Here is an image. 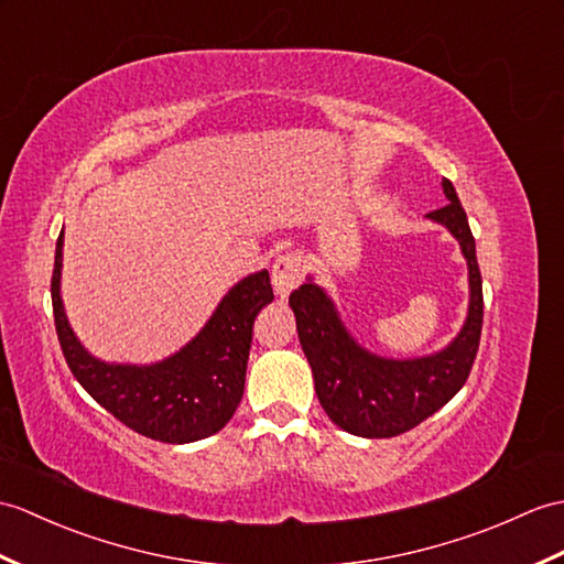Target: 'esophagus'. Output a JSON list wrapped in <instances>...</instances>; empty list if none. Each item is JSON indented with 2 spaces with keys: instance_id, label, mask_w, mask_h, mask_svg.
<instances>
[{
  "instance_id": "34e87169",
  "label": "esophagus",
  "mask_w": 564,
  "mask_h": 564,
  "mask_svg": "<svg viewBox=\"0 0 564 564\" xmlns=\"http://www.w3.org/2000/svg\"><path fill=\"white\" fill-rule=\"evenodd\" d=\"M271 283H273V291H276L281 300L291 295L295 288L303 283V259H300V254L288 252L273 261Z\"/></svg>"
}]
</instances>
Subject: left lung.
<instances>
[{
  "instance_id": "left-lung-1",
  "label": "left lung",
  "mask_w": 564,
  "mask_h": 564,
  "mask_svg": "<svg viewBox=\"0 0 564 564\" xmlns=\"http://www.w3.org/2000/svg\"><path fill=\"white\" fill-rule=\"evenodd\" d=\"M447 206L427 214L447 228L468 267V312L462 332L437 352L421 358H382L362 348L341 322L332 295L307 281L291 293L300 346L312 368L314 391L326 415L358 437H397L421 425L456 397L474 368L482 326V279L466 212L449 180Z\"/></svg>"
}]
</instances>
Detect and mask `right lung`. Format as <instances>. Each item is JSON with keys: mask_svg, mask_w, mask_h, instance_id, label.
Masks as SVG:
<instances>
[{"mask_svg": "<svg viewBox=\"0 0 564 564\" xmlns=\"http://www.w3.org/2000/svg\"><path fill=\"white\" fill-rule=\"evenodd\" d=\"M62 247L57 238L52 273V310L69 370L90 397L117 421L143 437L187 444L228 425L245 391L252 324L273 300L269 271L235 283L189 344L151 365L105 362L84 348L62 303Z\"/></svg>", "mask_w": 564, "mask_h": 564, "instance_id": "1", "label": "right lung"}]
</instances>
